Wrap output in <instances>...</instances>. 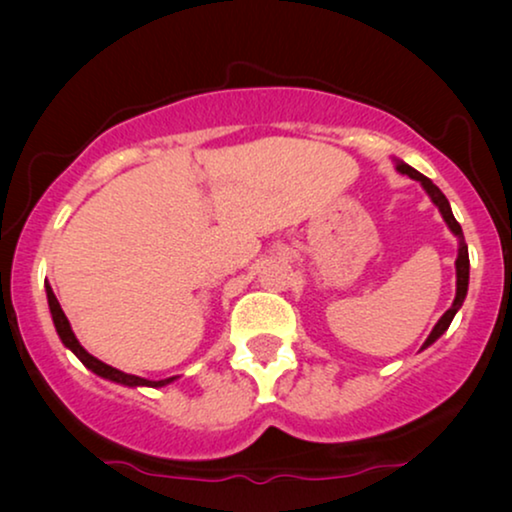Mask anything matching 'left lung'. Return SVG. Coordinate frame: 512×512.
<instances>
[{
  "label": "left lung",
  "mask_w": 512,
  "mask_h": 512,
  "mask_svg": "<svg viewBox=\"0 0 512 512\" xmlns=\"http://www.w3.org/2000/svg\"><path fill=\"white\" fill-rule=\"evenodd\" d=\"M398 170H401L403 174H408L410 179H417L419 184H422L424 188H426V193L431 195V200L436 202V207L440 209V214H443V219H445V223L447 226H450V230L454 235L459 237V256H457V296H454V303H452V307L450 310H447L443 317L438 319V324L433 326V331H431V335L429 338H426V342H424V347H429L431 342H436L440 335H443L447 328H450V324H452V319H454V314H457V310L461 307V303H464V298H466V291H468V247H466V242H464V233H461V226H459V221L454 219V214H452V209H450V202H447V198L443 195V191H440V188L433 184V181L429 179V177H424L422 172H417L415 167H410V165H405V163H398Z\"/></svg>",
  "instance_id": "obj_1"
}]
</instances>
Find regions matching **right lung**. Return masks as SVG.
Instances as JSON below:
<instances>
[{
	"label": "right lung",
	"instance_id": "add662e5",
	"mask_svg": "<svg viewBox=\"0 0 512 512\" xmlns=\"http://www.w3.org/2000/svg\"><path fill=\"white\" fill-rule=\"evenodd\" d=\"M46 296H48V307H51V314H53V324H55V331H58L60 340L65 342V347L72 349V352L79 356V361L83 366L93 370L95 375L100 377H107L111 382H121V384H128V387H165V384H170L174 377H167V380H144V377H137V375H128V373H121V370L107 366V363H102L100 359H95L93 354H88L86 349L79 345V340H76V335L72 333V326H69V321L65 317V312H62V307L58 303V298H55V293L51 286L46 284Z\"/></svg>",
	"mask_w": 512,
	"mask_h": 512
}]
</instances>
